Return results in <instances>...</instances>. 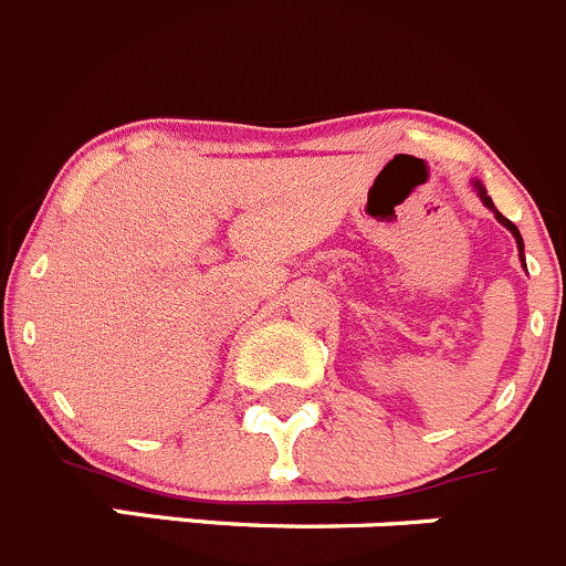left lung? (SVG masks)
Returning <instances> with one entry per match:
<instances>
[{"mask_svg": "<svg viewBox=\"0 0 566 566\" xmlns=\"http://www.w3.org/2000/svg\"><path fill=\"white\" fill-rule=\"evenodd\" d=\"M475 189H479V198H481V200H484V206H486V209H492V211H495V206H492L490 195H486V189H484V187H481V184H479V181H475ZM495 217H497V222H503V226H506V228H509V231H512V233H514V239H517V250H520V259H523V239H520V231H517V226H514V222H509V220H506V217H503V214H501V211H495ZM523 266H525V261H523Z\"/></svg>", "mask_w": 566, "mask_h": 566, "instance_id": "1", "label": "left lung"}]
</instances>
